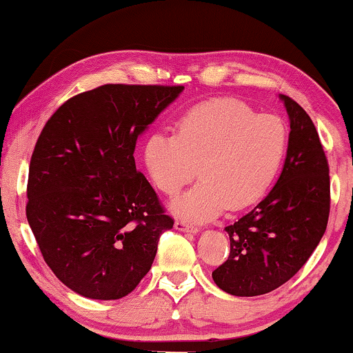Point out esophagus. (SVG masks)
I'll use <instances>...</instances> for the list:
<instances>
[{
    "label": "esophagus",
    "mask_w": 353,
    "mask_h": 353,
    "mask_svg": "<svg viewBox=\"0 0 353 353\" xmlns=\"http://www.w3.org/2000/svg\"><path fill=\"white\" fill-rule=\"evenodd\" d=\"M175 230H178V231H185V233H197V226H194V225H190V223H186V221H183V220H176L175 221Z\"/></svg>",
    "instance_id": "obj_1"
}]
</instances>
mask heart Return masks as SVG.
<instances>
[{
  "mask_svg": "<svg viewBox=\"0 0 353 353\" xmlns=\"http://www.w3.org/2000/svg\"><path fill=\"white\" fill-rule=\"evenodd\" d=\"M288 149V128L272 114H255L236 99H212L181 115L176 133L156 132L144 143L154 185L175 196L196 175L201 181L170 204L175 215L202 223L221 210L252 205L272 185Z\"/></svg>",
  "mask_w": 353,
  "mask_h": 353,
  "instance_id": "heart-1",
  "label": "heart"
}]
</instances>
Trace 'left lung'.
I'll return each instance as SVG.
<instances>
[{
	"label": "left lung",
	"mask_w": 353,
	"mask_h": 353,
	"mask_svg": "<svg viewBox=\"0 0 353 353\" xmlns=\"http://www.w3.org/2000/svg\"><path fill=\"white\" fill-rule=\"evenodd\" d=\"M289 125L283 170L249 214L226 226L230 257L212 273L221 291L238 297L272 292L310 259L330 216V167L308 114L279 94Z\"/></svg>",
	"instance_id": "left-lung-1"
}]
</instances>
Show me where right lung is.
Masks as SVG:
<instances>
[{
	"label": "right lung",
	"mask_w": 353,
	"mask_h": 353,
	"mask_svg": "<svg viewBox=\"0 0 353 353\" xmlns=\"http://www.w3.org/2000/svg\"><path fill=\"white\" fill-rule=\"evenodd\" d=\"M183 90L103 85L65 101L38 138L27 220L48 267L80 296L117 301L132 292L173 228L133 152Z\"/></svg>",
	"instance_id": "1"
}]
</instances>
